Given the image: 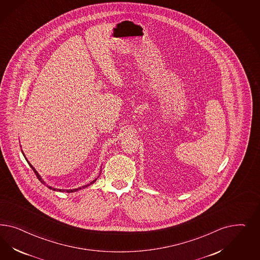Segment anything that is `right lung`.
I'll list each match as a JSON object with an SVG mask.
<instances>
[{"label":"right lung","instance_id":"1","mask_svg":"<svg viewBox=\"0 0 260 260\" xmlns=\"http://www.w3.org/2000/svg\"><path fill=\"white\" fill-rule=\"evenodd\" d=\"M22 152H23V154H24V151H23V150H22ZM24 158H25V156H24ZM25 160H26V161H27V159H26V158H25ZM27 163H28V164H29V166H30V168H31L32 170H33V172H34V173H35V174H36V176H37V178H38V179H39V181L42 182V183H43V184H44V185H45V186H47V188H48V189H52V190H56V191H62V192H63V191H64V192H75V191H77V190H79V189H85V188H87V187H88V186H89V185H91V184H93V183H94V182L96 181V180H97V178H96V179H94V180H93V181L90 182V183H89V184H87V185H85V186H83V187H80V188H77V189H56V188H53V187H51V186H48V185H47V184H46V182L44 181V180H43V178H42V177H41V175H40L39 173H38V172H37V171H36V170H35V168H34V167H33V166H32L31 164H30V163H29V162H28V161H27ZM98 177H99V176H98Z\"/></svg>","mask_w":260,"mask_h":260}]
</instances>
